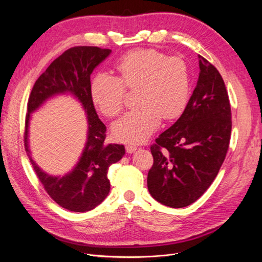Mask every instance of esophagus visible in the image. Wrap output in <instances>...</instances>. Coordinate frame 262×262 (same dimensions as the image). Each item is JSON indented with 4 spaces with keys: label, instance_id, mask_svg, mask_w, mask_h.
I'll list each match as a JSON object with an SVG mask.
<instances>
[{
    "label": "esophagus",
    "instance_id": "1",
    "mask_svg": "<svg viewBox=\"0 0 262 262\" xmlns=\"http://www.w3.org/2000/svg\"><path fill=\"white\" fill-rule=\"evenodd\" d=\"M125 149H126L127 153L132 154V153H134L135 150L137 149V146H136V145H133V144H128V145L125 146Z\"/></svg>",
    "mask_w": 262,
    "mask_h": 262
}]
</instances>
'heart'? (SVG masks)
<instances>
[{"instance_id":"1","label":"heart","mask_w":262,"mask_h":262,"mask_svg":"<svg viewBox=\"0 0 262 262\" xmlns=\"http://www.w3.org/2000/svg\"><path fill=\"white\" fill-rule=\"evenodd\" d=\"M119 76L99 73L91 82L94 105L109 118L117 116L123 107L126 88H136L137 105L113 125L119 141L140 143L159 126L161 117L172 120L180 117L189 99V74L185 62L178 57L150 49L130 51L118 60Z\"/></svg>"}]
</instances>
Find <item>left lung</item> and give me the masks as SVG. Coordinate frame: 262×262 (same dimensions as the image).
Returning a JSON list of instances; mask_svg holds the SVG:
<instances>
[{"instance_id":"obj_1","label":"left lung","mask_w":262,"mask_h":262,"mask_svg":"<svg viewBox=\"0 0 262 262\" xmlns=\"http://www.w3.org/2000/svg\"><path fill=\"white\" fill-rule=\"evenodd\" d=\"M198 57L199 79L184 113L150 146L148 191L172 208L186 207L204 194L229 146L231 112L224 80L208 60Z\"/></svg>"}]
</instances>
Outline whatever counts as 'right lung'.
Returning a JSON list of instances; mask_svg holds the SVG:
<instances>
[{
	"label": "right lung",
	"instance_id": "add662e5",
	"mask_svg": "<svg viewBox=\"0 0 262 262\" xmlns=\"http://www.w3.org/2000/svg\"><path fill=\"white\" fill-rule=\"evenodd\" d=\"M112 50L98 47H75L55 59L32 89L25 122L24 142L32 166L49 195L62 208L86 212L100 205L108 195L110 164L125 154L122 144H106V126L95 112L91 96L90 75ZM70 95L80 104L88 117V137L83 152L74 169L64 176H50L41 169L29 149L28 132L31 115L49 99Z\"/></svg>",
	"mask_w": 262,
	"mask_h": 262
}]
</instances>
